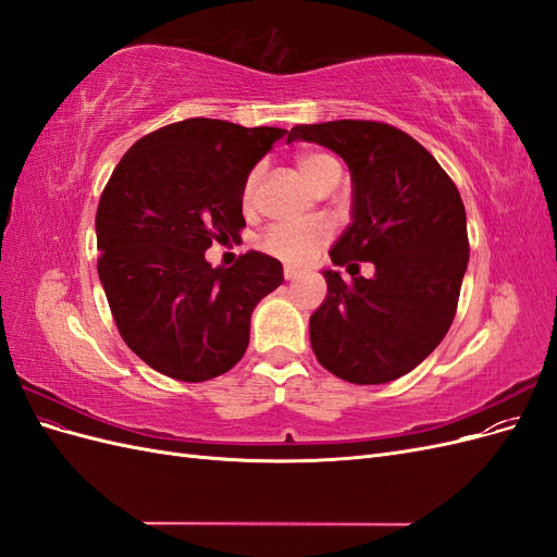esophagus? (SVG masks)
<instances>
[{
	"label": "esophagus",
	"mask_w": 557,
	"mask_h": 557,
	"mask_svg": "<svg viewBox=\"0 0 557 557\" xmlns=\"http://www.w3.org/2000/svg\"><path fill=\"white\" fill-rule=\"evenodd\" d=\"M283 276H285V281H295V278L301 276V269H297L293 264H285L283 267Z\"/></svg>",
	"instance_id": "esophagus-1"
}]
</instances>
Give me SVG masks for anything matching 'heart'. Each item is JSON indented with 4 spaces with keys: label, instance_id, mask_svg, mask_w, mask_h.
<instances>
[{
    "label": "heart",
    "instance_id": "heart-1",
    "mask_svg": "<svg viewBox=\"0 0 557 557\" xmlns=\"http://www.w3.org/2000/svg\"><path fill=\"white\" fill-rule=\"evenodd\" d=\"M297 170L301 172L313 188H320L332 174L342 172L339 162H336L332 156L320 153V150H301L295 158ZM260 166L250 170L244 183V207L250 209L256 205V195H258V185H260ZM330 239V227L323 223H305V225H272L262 234V248L267 252H272L276 258L290 260V262H301L311 258L318 248H323Z\"/></svg>",
    "mask_w": 557,
    "mask_h": 557
}]
</instances>
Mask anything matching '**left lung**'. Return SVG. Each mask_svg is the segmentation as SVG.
<instances>
[{
    "label": "left lung",
    "mask_w": 557,
    "mask_h": 557,
    "mask_svg": "<svg viewBox=\"0 0 557 557\" xmlns=\"http://www.w3.org/2000/svg\"><path fill=\"white\" fill-rule=\"evenodd\" d=\"M334 150L350 170L348 227L336 267L372 261V280L325 269L327 297L311 320V348L327 372L376 385L409 374L442 344L469 262L467 215L455 183L407 132L374 121L297 125L290 141ZM350 259H356L350 263Z\"/></svg>",
    "instance_id": "obj_1"
}]
</instances>
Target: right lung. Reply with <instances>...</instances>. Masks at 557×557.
I'll list each match as a JSON object with an SVG mask.
<instances>
[{"instance_id": "1", "label": "right lung", "mask_w": 557, "mask_h": 557, "mask_svg": "<svg viewBox=\"0 0 557 557\" xmlns=\"http://www.w3.org/2000/svg\"><path fill=\"white\" fill-rule=\"evenodd\" d=\"M285 134L188 117L146 134L117 162L97 207L99 281L123 342L156 372L199 383L248 348L250 313L283 283L276 258H205L246 227V176Z\"/></svg>"}]
</instances>
